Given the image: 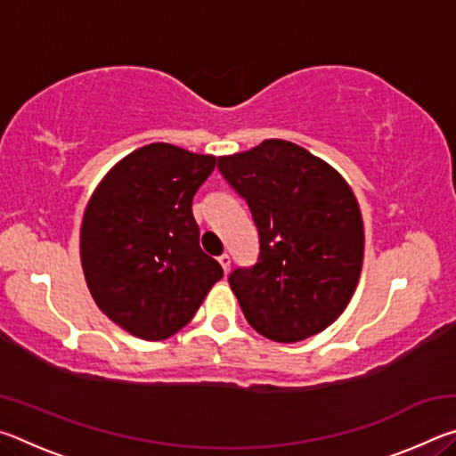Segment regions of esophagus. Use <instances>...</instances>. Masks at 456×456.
<instances>
[{"instance_id": "obj_1", "label": "esophagus", "mask_w": 456, "mask_h": 456, "mask_svg": "<svg viewBox=\"0 0 456 456\" xmlns=\"http://www.w3.org/2000/svg\"><path fill=\"white\" fill-rule=\"evenodd\" d=\"M217 261H219V265L223 267V272L229 273V267H231V257L227 256V253H223V256H221Z\"/></svg>"}]
</instances>
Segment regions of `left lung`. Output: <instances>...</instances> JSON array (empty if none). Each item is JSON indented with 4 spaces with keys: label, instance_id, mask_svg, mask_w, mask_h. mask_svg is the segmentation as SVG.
I'll return each instance as SVG.
<instances>
[{
    "label": "left lung",
    "instance_id": "left-lung-1",
    "mask_svg": "<svg viewBox=\"0 0 456 456\" xmlns=\"http://www.w3.org/2000/svg\"><path fill=\"white\" fill-rule=\"evenodd\" d=\"M249 205L259 257L229 275L251 328L273 342L320 334L346 310L364 261V223L350 184L302 146L272 138L219 159Z\"/></svg>",
    "mask_w": 456,
    "mask_h": 456
}]
</instances>
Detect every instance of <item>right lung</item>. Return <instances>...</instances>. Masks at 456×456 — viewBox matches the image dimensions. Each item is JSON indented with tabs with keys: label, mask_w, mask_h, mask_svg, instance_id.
I'll return each mask as SVG.
<instances>
[{
	"label": "right lung",
	"mask_w": 456,
	"mask_h": 456,
	"mask_svg": "<svg viewBox=\"0 0 456 456\" xmlns=\"http://www.w3.org/2000/svg\"><path fill=\"white\" fill-rule=\"evenodd\" d=\"M217 159L152 142L114 165L92 192L80 259L96 305L117 326L159 342L187 326L221 265L199 247L192 197Z\"/></svg>",
	"instance_id": "add662e5"
}]
</instances>
